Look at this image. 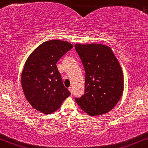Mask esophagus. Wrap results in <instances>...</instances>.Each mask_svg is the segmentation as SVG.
Returning a JSON list of instances; mask_svg holds the SVG:
<instances>
[{
	"instance_id": "34e87169",
	"label": "esophagus",
	"mask_w": 148,
	"mask_h": 148,
	"mask_svg": "<svg viewBox=\"0 0 148 148\" xmlns=\"http://www.w3.org/2000/svg\"><path fill=\"white\" fill-rule=\"evenodd\" d=\"M68 90H69V91L71 92V93L72 94L73 93V87H70V88H68Z\"/></svg>"
}]
</instances>
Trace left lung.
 I'll list each match as a JSON object with an SVG mask.
<instances>
[{"label":"left lung","mask_w":148,"mask_h":148,"mask_svg":"<svg viewBox=\"0 0 148 148\" xmlns=\"http://www.w3.org/2000/svg\"><path fill=\"white\" fill-rule=\"evenodd\" d=\"M85 71V94L77 104L90 116L110 111L123 95L124 77L112 49L103 44L75 45Z\"/></svg>","instance_id":"8db88e82"}]
</instances>
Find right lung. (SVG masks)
<instances>
[{"label": "right lung", "instance_id": "1", "mask_svg": "<svg viewBox=\"0 0 148 148\" xmlns=\"http://www.w3.org/2000/svg\"><path fill=\"white\" fill-rule=\"evenodd\" d=\"M68 41H45L28 56L21 73L25 98L36 110L51 114L58 110L70 95L64 86L56 63L73 48Z\"/></svg>", "mask_w": 148, "mask_h": 148}]
</instances>
